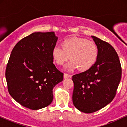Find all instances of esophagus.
<instances>
[{
  "mask_svg": "<svg viewBox=\"0 0 127 127\" xmlns=\"http://www.w3.org/2000/svg\"><path fill=\"white\" fill-rule=\"evenodd\" d=\"M71 77H72V76H71L70 75H68V74H67V73L64 74V78L65 79L68 78H71Z\"/></svg>",
  "mask_w": 127,
  "mask_h": 127,
  "instance_id": "esophagus-1",
  "label": "esophagus"
}]
</instances>
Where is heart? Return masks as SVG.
Here are the masks:
<instances>
[{
	"instance_id": "1",
	"label": "heart",
	"mask_w": 127,
	"mask_h": 127,
	"mask_svg": "<svg viewBox=\"0 0 127 127\" xmlns=\"http://www.w3.org/2000/svg\"><path fill=\"white\" fill-rule=\"evenodd\" d=\"M62 46L53 48L52 57L58 65H62L70 57L71 61L65 66L67 70H73L78 67L81 71L87 70L94 65L98 58L97 45L87 39L70 37L62 42Z\"/></svg>"
}]
</instances>
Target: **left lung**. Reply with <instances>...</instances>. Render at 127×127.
I'll use <instances>...</instances> for the list:
<instances>
[{
	"instance_id": "8db88e82",
	"label": "left lung",
	"mask_w": 127,
	"mask_h": 127,
	"mask_svg": "<svg viewBox=\"0 0 127 127\" xmlns=\"http://www.w3.org/2000/svg\"><path fill=\"white\" fill-rule=\"evenodd\" d=\"M91 37L98 49L97 61L90 69L72 76L73 103L86 113L99 110L113 100L122 73L118 55L113 46L98 37Z\"/></svg>"
}]
</instances>
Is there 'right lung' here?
I'll use <instances>...</instances> for the list:
<instances>
[{
	"label": "right lung",
	"instance_id": "1",
	"mask_svg": "<svg viewBox=\"0 0 127 127\" xmlns=\"http://www.w3.org/2000/svg\"><path fill=\"white\" fill-rule=\"evenodd\" d=\"M57 39L54 32H36L20 40L11 52L5 73L8 91L24 107L38 110L52 103L53 88L64 75L53 64Z\"/></svg>",
	"mask_w": 127,
	"mask_h": 127
}]
</instances>
